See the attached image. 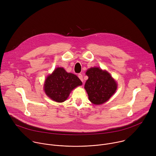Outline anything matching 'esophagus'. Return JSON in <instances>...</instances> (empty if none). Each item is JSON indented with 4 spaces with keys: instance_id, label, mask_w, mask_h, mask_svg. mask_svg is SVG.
I'll return each mask as SVG.
<instances>
[{
    "instance_id": "esophagus-1",
    "label": "esophagus",
    "mask_w": 156,
    "mask_h": 156,
    "mask_svg": "<svg viewBox=\"0 0 156 156\" xmlns=\"http://www.w3.org/2000/svg\"><path fill=\"white\" fill-rule=\"evenodd\" d=\"M78 78H80L82 81H83V75H82V74H81V73L78 74Z\"/></svg>"
}]
</instances>
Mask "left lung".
Masks as SVG:
<instances>
[{"mask_svg":"<svg viewBox=\"0 0 156 156\" xmlns=\"http://www.w3.org/2000/svg\"><path fill=\"white\" fill-rule=\"evenodd\" d=\"M89 77L84 88L90 101L94 104H102L107 101L117 90V83L111 75L99 68H91L86 73Z\"/></svg>","mask_w":156,"mask_h":156,"instance_id":"obj_1","label":"left lung"}]
</instances>
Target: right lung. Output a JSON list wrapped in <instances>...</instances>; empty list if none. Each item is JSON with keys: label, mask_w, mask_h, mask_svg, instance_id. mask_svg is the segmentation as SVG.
Here are the masks:
<instances>
[{"label": "right lung", "mask_w": 156, "mask_h": 156, "mask_svg": "<svg viewBox=\"0 0 156 156\" xmlns=\"http://www.w3.org/2000/svg\"><path fill=\"white\" fill-rule=\"evenodd\" d=\"M81 84L76 75L67 73L63 68H57L47 78L44 90L51 99L62 102L67 99L72 90Z\"/></svg>", "instance_id": "add662e5"}]
</instances>
